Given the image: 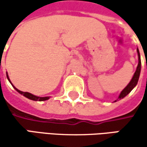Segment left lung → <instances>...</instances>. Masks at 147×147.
<instances>
[{
	"label": "left lung",
	"instance_id": "left-lung-1",
	"mask_svg": "<svg viewBox=\"0 0 147 147\" xmlns=\"http://www.w3.org/2000/svg\"><path fill=\"white\" fill-rule=\"evenodd\" d=\"M137 53H138V57H139V63H138V66L136 68V71L133 76L131 81L129 82V83L124 88V89L121 92V94H119V97L118 99L121 100L123 98H124L126 95H128L131 91L132 89L137 85V82H138V80H139V77H140V68H141V61H140V52H139V49L137 48Z\"/></svg>",
	"mask_w": 147,
	"mask_h": 147
}]
</instances>
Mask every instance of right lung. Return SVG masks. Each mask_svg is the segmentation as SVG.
<instances>
[{
  "mask_svg": "<svg viewBox=\"0 0 147 147\" xmlns=\"http://www.w3.org/2000/svg\"><path fill=\"white\" fill-rule=\"evenodd\" d=\"M7 79H8V81L10 82V79H9V77H8V75L7 73ZM12 84V83H11ZM13 85V84H12ZM13 88H14L19 93V94H23L24 97H26V98H28V99H30V100H35V101H44V100H48L50 97H38V96H36V95H34V94H30V93H28V92H22V91H20V90H18V88H16L14 86H13Z\"/></svg>",
  "mask_w": 147,
  "mask_h": 147,
  "instance_id": "obj_1",
  "label": "right lung"
}]
</instances>
